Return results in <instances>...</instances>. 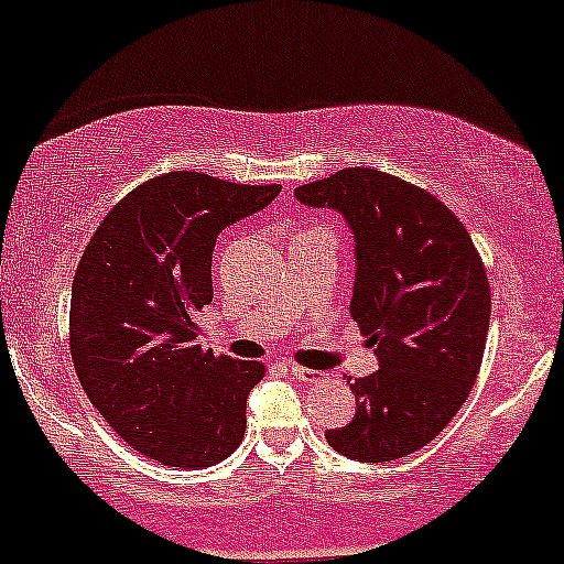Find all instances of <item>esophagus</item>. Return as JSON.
<instances>
[{"label":"esophagus","instance_id":"esophagus-1","mask_svg":"<svg viewBox=\"0 0 564 564\" xmlns=\"http://www.w3.org/2000/svg\"><path fill=\"white\" fill-rule=\"evenodd\" d=\"M289 373H291V377H294V379L307 381V384H315V381L323 379V373L313 371V368H304V366H289Z\"/></svg>","mask_w":564,"mask_h":564}]
</instances>
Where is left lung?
<instances>
[{
  "label": "left lung",
  "instance_id": "1",
  "mask_svg": "<svg viewBox=\"0 0 564 564\" xmlns=\"http://www.w3.org/2000/svg\"><path fill=\"white\" fill-rule=\"evenodd\" d=\"M294 196L352 230L349 315L379 358V371L349 384L358 411L326 432L328 445L364 464L403 458L451 424L480 371L490 323L480 254L443 200L394 174L352 166Z\"/></svg>",
  "mask_w": 564,
  "mask_h": 564
}]
</instances>
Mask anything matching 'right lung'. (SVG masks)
Listing matches in <instances>:
<instances>
[{
    "mask_svg": "<svg viewBox=\"0 0 564 564\" xmlns=\"http://www.w3.org/2000/svg\"><path fill=\"white\" fill-rule=\"evenodd\" d=\"M278 185L170 172L127 193L89 238L70 286V358L89 403L124 443L164 467L198 469L241 445L257 360L200 349L212 251Z\"/></svg>",
    "mask_w": 564,
    "mask_h": 564,
    "instance_id": "obj_1",
    "label": "right lung"
}]
</instances>
